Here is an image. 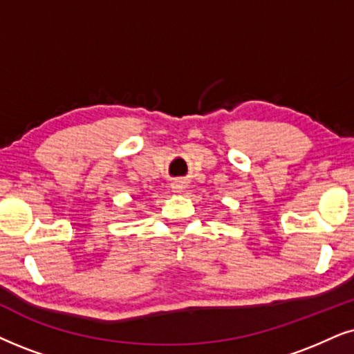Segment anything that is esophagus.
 <instances>
[{
  "label": "esophagus",
  "instance_id": "esophagus-1",
  "mask_svg": "<svg viewBox=\"0 0 354 354\" xmlns=\"http://www.w3.org/2000/svg\"><path fill=\"white\" fill-rule=\"evenodd\" d=\"M171 191L173 192H178V194H181V192H185V189H186V183L185 181H181V180H176V181H173L171 185Z\"/></svg>",
  "mask_w": 354,
  "mask_h": 354
}]
</instances>
